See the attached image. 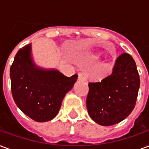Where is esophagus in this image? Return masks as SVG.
I'll list each match as a JSON object with an SVG mask.
<instances>
[{
    "label": "esophagus",
    "instance_id": "obj_1",
    "mask_svg": "<svg viewBox=\"0 0 149 149\" xmlns=\"http://www.w3.org/2000/svg\"><path fill=\"white\" fill-rule=\"evenodd\" d=\"M88 79V75L85 72H80L78 74V80L81 81H85Z\"/></svg>",
    "mask_w": 149,
    "mask_h": 149
}]
</instances>
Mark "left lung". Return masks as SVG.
Instances as JSON below:
<instances>
[{"label": "left lung", "instance_id": "left-lung-1", "mask_svg": "<svg viewBox=\"0 0 149 149\" xmlns=\"http://www.w3.org/2000/svg\"><path fill=\"white\" fill-rule=\"evenodd\" d=\"M86 105L90 117L103 126L125 120L133 110L140 88L136 62L128 53L120 55L112 74L100 82L89 83Z\"/></svg>", "mask_w": 149, "mask_h": 149}]
</instances>
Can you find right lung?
I'll return each mask as SVG.
<instances>
[{"instance_id": "obj_1", "label": "right lung", "mask_w": 149, "mask_h": 149, "mask_svg": "<svg viewBox=\"0 0 149 149\" xmlns=\"http://www.w3.org/2000/svg\"><path fill=\"white\" fill-rule=\"evenodd\" d=\"M56 69H45L34 64L31 44L21 48L10 67L11 90L15 103L37 122L51 120L57 115L62 100L77 81Z\"/></svg>"}]
</instances>
